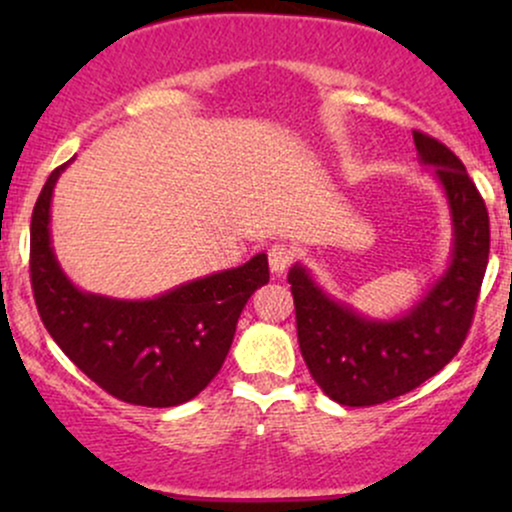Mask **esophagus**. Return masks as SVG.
I'll return each instance as SVG.
<instances>
[{"instance_id":"obj_1","label":"esophagus","mask_w":512,"mask_h":512,"mask_svg":"<svg viewBox=\"0 0 512 512\" xmlns=\"http://www.w3.org/2000/svg\"><path fill=\"white\" fill-rule=\"evenodd\" d=\"M267 257H269V269H272V274L279 276V274H284L286 269L291 267V262H293V257H296V252H293V248H289V245L276 243V245H272V248H269Z\"/></svg>"}]
</instances>
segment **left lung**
<instances>
[{"mask_svg": "<svg viewBox=\"0 0 512 512\" xmlns=\"http://www.w3.org/2000/svg\"><path fill=\"white\" fill-rule=\"evenodd\" d=\"M414 144L421 163L436 168L455 231L448 269L426 296L397 320H370L327 296L301 264L289 272L305 366L344 407L390 402L448 366L472 327L489 264V211L477 185L438 139L414 132Z\"/></svg>", "mask_w": 512, "mask_h": 512, "instance_id": "1", "label": "left lung"}]
</instances>
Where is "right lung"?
<instances>
[{"label":"right lung","instance_id":"obj_1","mask_svg":"<svg viewBox=\"0 0 512 512\" xmlns=\"http://www.w3.org/2000/svg\"><path fill=\"white\" fill-rule=\"evenodd\" d=\"M67 166L52 170L31 219V286L45 330L81 373L122 402H190L221 370L245 303L269 281L267 255L151 301L79 291L62 272L50 240L52 190Z\"/></svg>","mask_w":512,"mask_h":512}]
</instances>
